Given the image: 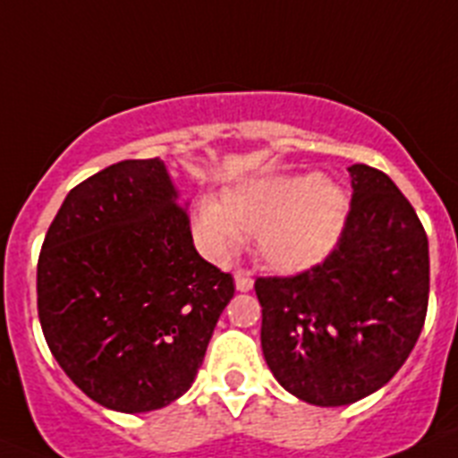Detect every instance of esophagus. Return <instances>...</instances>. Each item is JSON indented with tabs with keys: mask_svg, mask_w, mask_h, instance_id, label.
<instances>
[{
	"mask_svg": "<svg viewBox=\"0 0 458 458\" xmlns=\"http://www.w3.org/2000/svg\"><path fill=\"white\" fill-rule=\"evenodd\" d=\"M233 282H236L238 291H250L254 286V279L248 270H238V273L233 275Z\"/></svg>",
	"mask_w": 458,
	"mask_h": 458,
	"instance_id": "1",
	"label": "esophagus"
}]
</instances>
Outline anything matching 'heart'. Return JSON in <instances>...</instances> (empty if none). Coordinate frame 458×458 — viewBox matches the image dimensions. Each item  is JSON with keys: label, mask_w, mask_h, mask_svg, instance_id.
I'll list each match as a JSON object with an SVG mask.
<instances>
[{"label": "heart", "mask_w": 458, "mask_h": 458, "mask_svg": "<svg viewBox=\"0 0 458 458\" xmlns=\"http://www.w3.org/2000/svg\"><path fill=\"white\" fill-rule=\"evenodd\" d=\"M346 190L317 172L268 174L241 181L217 201L194 210V238L213 261H226L242 236H257V252L282 273H302L337 248L349 222Z\"/></svg>", "instance_id": "obj_1"}]
</instances>
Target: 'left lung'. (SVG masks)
I'll list each match as a JSON object with an SVG mask.
<instances>
[{
    "mask_svg": "<svg viewBox=\"0 0 458 458\" xmlns=\"http://www.w3.org/2000/svg\"><path fill=\"white\" fill-rule=\"evenodd\" d=\"M337 248L293 277H259L261 349L277 383L314 406H346L402 369L428 305V241L387 174L351 165Z\"/></svg>",
    "mask_w": 458,
    "mask_h": 458,
    "instance_id": "8db88e82",
    "label": "left lung"
}]
</instances>
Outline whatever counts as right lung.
Returning a JSON list of instances; mask_svg holds the SVG:
<instances>
[{"label": "right lung", "mask_w": 458, "mask_h": 458, "mask_svg": "<svg viewBox=\"0 0 458 458\" xmlns=\"http://www.w3.org/2000/svg\"><path fill=\"white\" fill-rule=\"evenodd\" d=\"M38 318L68 378L100 406L148 412L190 390L233 277L194 250L160 157L68 192L43 241Z\"/></svg>", "instance_id": "obj_1"}]
</instances>
